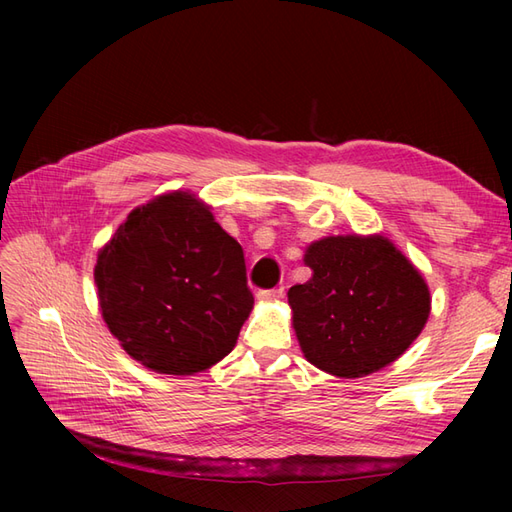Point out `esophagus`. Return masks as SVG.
Here are the masks:
<instances>
[{"label": "esophagus", "mask_w": 512, "mask_h": 512, "mask_svg": "<svg viewBox=\"0 0 512 512\" xmlns=\"http://www.w3.org/2000/svg\"><path fill=\"white\" fill-rule=\"evenodd\" d=\"M284 297V288H271V290H260L256 294V299L260 303H273V301H280Z\"/></svg>", "instance_id": "esophagus-1"}]
</instances>
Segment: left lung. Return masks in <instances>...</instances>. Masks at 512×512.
<instances>
[{"label": "left lung", "mask_w": 512, "mask_h": 512, "mask_svg": "<svg viewBox=\"0 0 512 512\" xmlns=\"http://www.w3.org/2000/svg\"><path fill=\"white\" fill-rule=\"evenodd\" d=\"M303 262L312 277L288 290V305L314 367L363 378L397 361L421 335L429 286L389 237H324L307 245Z\"/></svg>", "instance_id": "obj_1"}]
</instances>
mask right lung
I'll return each instance as SVG.
<instances>
[{
    "label": "right lung",
    "mask_w": 512,
    "mask_h": 512,
    "mask_svg": "<svg viewBox=\"0 0 512 512\" xmlns=\"http://www.w3.org/2000/svg\"><path fill=\"white\" fill-rule=\"evenodd\" d=\"M100 312L134 361L194 376L235 348L254 307L241 245L192 192L160 194L115 230L94 269Z\"/></svg>",
    "instance_id": "obj_1"
}]
</instances>
